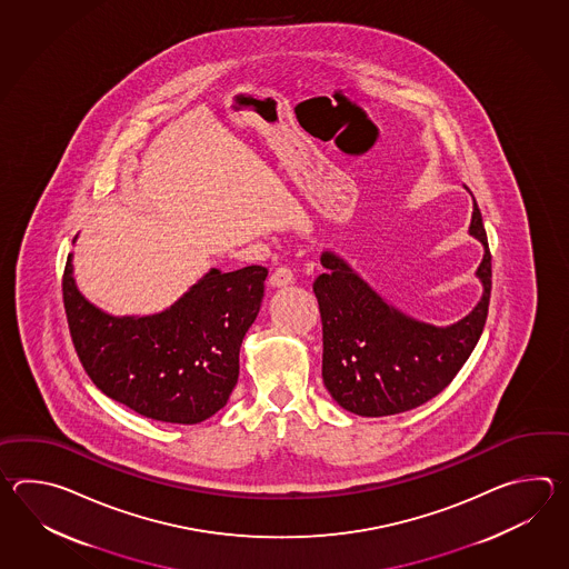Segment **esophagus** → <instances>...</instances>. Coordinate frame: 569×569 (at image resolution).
I'll use <instances>...</instances> for the list:
<instances>
[{
    "label": "esophagus",
    "instance_id": "esophagus-1",
    "mask_svg": "<svg viewBox=\"0 0 569 569\" xmlns=\"http://www.w3.org/2000/svg\"><path fill=\"white\" fill-rule=\"evenodd\" d=\"M292 282H295V272L289 267L277 268L272 272V277H270V284L272 287H287V284H292Z\"/></svg>",
    "mask_w": 569,
    "mask_h": 569
}]
</instances>
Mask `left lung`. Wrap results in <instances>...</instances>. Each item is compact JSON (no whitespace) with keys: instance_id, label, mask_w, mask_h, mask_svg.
Segmentation results:
<instances>
[{"instance_id":"1","label":"left lung","mask_w":569,"mask_h":569,"mask_svg":"<svg viewBox=\"0 0 569 569\" xmlns=\"http://www.w3.org/2000/svg\"><path fill=\"white\" fill-rule=\"evenodd\" d=\"M470 233L483 246L476 272L482 299L472 313L449 327L400 313L346 260L333 252L321 254L326 270L313 282L323 326L321 375L339 407L362 417L411 411L437 397L460 372L482 336L492 289V256L476 201Z\"/></svg>"}]
</instances>
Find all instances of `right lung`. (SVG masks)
<instances>
[{"instance_id": "right-lung-1", "label": "right lung", "mask_w": 569, "mask_h": 569, "mask_svg": "<svg viewBox=\"0 0 569 569\" xmlns=\"http://www.w3.org/2000/svg\"><path fill=\"white\" fill-rule=\"evenodd\" d=\"M264 267L219 272L146 317H113L79 292L71 254L62 301L74 351L103 395L162 423H201L226 407L240 375V348L264 297Z\"/></svg>"}]
</instances>
